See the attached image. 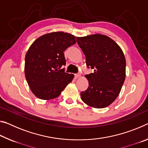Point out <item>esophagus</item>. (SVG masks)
I'll list each match as a JSON object with an SVG mask.
<instances>
[{
	"mask_svg": "<svg viewBox=\"0 0 148 148\" xmlns=\"http://www.w3.org/2000/svg\"><path fill=\"white\" fill-rule=\"evenodd\" d=\"M75 76V78H79V77H80V74H76L74 75Z\"/></svg>",
	"mask_w": 148,
	"mask_h": 148,
	"instance_id": "34e87169",
	"label": "esophagus"
}]
</instances>
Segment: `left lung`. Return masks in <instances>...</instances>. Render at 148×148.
<instances>
[{"label": "left lung", "mask_w": 148, "mask_h": 148, "mask_svg": "<svg viewBox=\"0 0 148 148\" xmlns=\"http://www.w3.org/2000/svg\"><path fill=\"white\" fill-rule=\"evenodd\" d=\"M77 43L86 56L88 69L93 73L86 75L89 86L80 93L82 100L94 108L111 105L121 90L126 77L124 53L112 39L95 34L76 37Z\"/></svg>", "instance_id": "8db88e82"}]
</instances>
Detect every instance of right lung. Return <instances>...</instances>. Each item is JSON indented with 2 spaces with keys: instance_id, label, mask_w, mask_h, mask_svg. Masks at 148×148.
<instances>
[{
  "instance_id": "obj_1",
  "label": "right lung",
  "mask_w": 148,
  "mask_h": 148,
  "mask_svg": "<svg viewBox=\"0 0 148 148\" xmlns=\"http://www.w3.org/2000/svg\"><path fill=\"white\" fill-rule=\"evenodd\" d=\"M76 43L73 35L53 32L39 37L28 49L25 58V76L37 97L49 100L58 97L74 78L64 72V51Z\"/></svg>"
}]
</instances>
